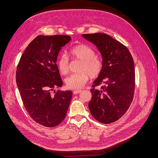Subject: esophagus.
Returning a JSON list of instances; mask_svg holds the SVG:
<instances>
[{
    "label": "esophagus",
    "instance_id": "34e87169",
    "mask_svg": "<svg viewBox=\"0 0 158 158\" xmlns=\"http://www.w3.org/2000/svg\"><path fill=\"white\" fill-rule=\"evenodd\" d=\"M80 92H82V90H81V89H77V90L73 91V94H79Z\"/></svg>",
    "mask_w": 158,
    "mask_h": 158
}]
</instances>
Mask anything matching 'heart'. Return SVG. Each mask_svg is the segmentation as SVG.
Wrapping results in <instances>:
<instances>
[{"instance_id":"1","label":"heart","mask_w":158,"mask_h":158,"mask_svg":"<svg viewBox=\"0 0 158 158\" xmlns=\"http://www.w3.org/2000/svg\"><path fill=\"white\" fill-rule=\"evenodd\" d=\"M70 54L74 59L81 60L79 73L71 74L66 79L65 82L70 89H80L87 82L89 77L97 78L103 70V63L95 56L94 51L85 44L76 45L70 50ZM56 66L60 73L66 75L69 70V62L65 55H61L56 60Z\"/></svg>"}]
</instances>
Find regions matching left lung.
<instances>
[{"instance_id": "left-lung-1", "label": "left lung", "mask_w": 158, "mask_h": 158, "mask_svg": "<svg viewBox=\"0 0 158 158\" xmlns=\"http://www.w3.org/2000/svg\"><path fill=\"white\" fill-rule=\"evenodd\" d=\"M82 35L98 47L103 58V70L90 90V113L100 123H113L125 114L132 102L135 88L134 60L126 46L106 33ZM99 85H101L99 89L95 88Z\"/></svg>"}]
</instances>
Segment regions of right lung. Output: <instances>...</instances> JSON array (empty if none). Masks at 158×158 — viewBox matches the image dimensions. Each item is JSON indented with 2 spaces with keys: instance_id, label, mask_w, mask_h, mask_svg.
<instances>
[{
  "instance_id": "right-lung-1",
  "label": "right lung",
  "mask_w": 158,
  "mask_h": 158,
  "mask_svg": "<svg viewBox=\"0 0 158 158\" xmlns=\"http://www.w3.org/2000/svg\"><path fill=\"white\" fill-rule=\"evenodd\" d=\"M68 35H38L23 52L17 66L16 84L23 106L33 121L46 127L63 121L73 96L71 91H54L63 85L56 59Z\"/></svg>"
}]
</instances>
